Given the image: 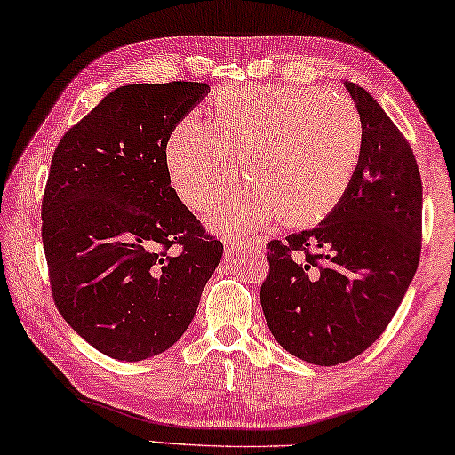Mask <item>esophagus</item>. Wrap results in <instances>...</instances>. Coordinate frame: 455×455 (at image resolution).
I'll return each instance as SVG.
<instances>
[{"label":"esophagus","instance_id":"obj_1","mask_svg":"<svg viewBox=\"0 0 455 455\" xmlns=\"http://www.w3.org/2000/svg\"><path fill=\"white\" fill-rule=\"evenodd\" d=\"M262 243V240H254V237H229V240H226V248L234 251L240 248H259Z\"/></svg>","mask_w":455,"mask_h":455}]
</instances>
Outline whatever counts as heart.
<instances>
[{"label": "heart", "instance_id": "heart-1", "mask_svg": "<svg viewBox=\"0 0 455 455\" xmlns=\"http://www.w3.org/2000/svg\"><path fill=\"white\" fill-rule=\"evenodd\" d=\"M363 153V123L340 92L300 86L228 88L213 123L188 116L165 147L171 188L193 212H207L237 179L245 185L210 215L223 234L262 232L282 215L312 223L339 204Z\"/></svg>", "mask_w": 455, "mask_h": 455}]
</instances>
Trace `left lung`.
I'll return each mask as SVG.
<instances>
[{"label": "left lung", "mask_w": 455, "mask_h": 455, "mask_svg": "<svg viewBox=\"0 0 455 455\" xmlns=\"http://www.w3.org/2000/svg\"><path fill=\"white\" fill-rule=\"evenodd\" d=\"M363 123L353 181L316 228L267 243L259 290L274 339L298 359L332 367L381 337L421 254L423 188L411 147L364 88L345 82Z\"/></svg>", "instance_id": "8db88e82"}]
</instances>
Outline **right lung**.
<instances>
[{"instance_id":"add662e5","label":"right lung","mask_w":455,"mask_h":455,"mask_svg":"<svg viewBox=\"0 0 455 455\" xmlns=\"http://www.w3.org/2000/svg\"><path fill=\"white\" fill-rule=\"evenodd\" d=\"M210 86H121L66 132L42 199L52 298L88 345L143 361L181 339L223 245L171 188L165 147Z\"/></svg>"}]
</instances>
